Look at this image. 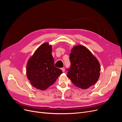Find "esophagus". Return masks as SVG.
Here are the masks:
<instances>
[{
    "label": "esophagus",
    "instance_id": "obj_1",
    "mask_svg": "<svg viewBox=\"0 0 122 122\" xmlns=\"http://www.w3.org/2000/svg\"><path fill=\"white\" fill-rule=\"evenodd\" d=\"M61 69V70L62 71V72H65V68H62Z\"/></svg>",
    "mask_w": 122,
    "mask_h": 122
}]
</instances>
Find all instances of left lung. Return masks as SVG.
Listing matches in <instances>:
<instances>
[{"mask_svg": "<svg viewBox=\"0 0 122 122\" xmlns=\"http://www.w3.org/2000/svg\"><path fill=\"white\" fill-rule=\"evenodd\" d=\"M70 68L67 69V77L76 86L86 89L98 80L101 70L97 59L82 45L74 47L70 54Z\"/></svg>", "mask_w": 122, "mask_h": 122, "instance_id": "left-lung-1", "label": "left lung"}]
</instances>
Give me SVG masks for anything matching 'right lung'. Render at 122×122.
Masks as SVG:
<instances>
[{"mask_svg":"<svg viewBox=\"0 0 122 122\" xmlns=\"http://www.w3.org/2000/svg\"><path fill=\"white\" fill-rule=\"evenodd\" d=\"M52 46L43 44L29 58L26 66V74L32 86L37 89L45 90L53 84L62 71L54 66Z\"/></svg>","mask_w":122,"mask_h":122,"instance_id":"right-lung-1","label":"right lung"}]
</instances>
